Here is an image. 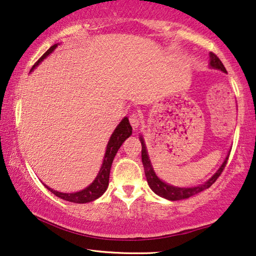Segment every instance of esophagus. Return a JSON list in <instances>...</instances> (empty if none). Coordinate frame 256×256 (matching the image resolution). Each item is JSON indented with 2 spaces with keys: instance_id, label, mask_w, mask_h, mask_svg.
Here are the masks:
<instances>
[{
  "instance_id": "obj_1",
  "label": "esophagus",
  "mask_w": 256,
  "mask_h": 256,
  "mask_svg": "<svg viewBox=\"0 0 256 256\" xmlns=\"http://www.w3.org/2000/svg\"><path fill=\"white\" fill-rule=\"evenodd\" d=\"M130 123H131L133 130H136L139 128V125L141 123V120H140V116L138 115V114H132V115H130Z\"/></svg>"
}]
</instances>
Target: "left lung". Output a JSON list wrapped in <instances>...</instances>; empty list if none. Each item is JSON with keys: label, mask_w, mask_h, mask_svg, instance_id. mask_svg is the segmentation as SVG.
Wrapping results in <instances>:
<instances>
[{"label": "left lung", "mask_w": 256, "mask_h": 256, "mask_svg": "<svg viewBox=\"0 0 256 256\" xmlns=\"http://www.w3.org/2000/svg\"><path fill=\"white\" fill-rule=\"evenodd\" d=\"M210 68H213V70H218L223 72H226L224 66L221 62V60L218 58V56L213 54V52H210ZM139 139L141 141V146H142V150H141V157H142V164H144V174L146 178H147V182L150 186V189L152 190L158 196L165 198V200H186V198L194 196V194L202 192V190L210 188L214 182L216 181L218 176H221V173L224 168V166L228 162V157L230 154V150L226 155V160H223V163L221 164L220 168H218V171L213 174L210 179L204 182V184L194 186H176L172 184H168L164 182L163 180H160V178L157 176L156 172L154 171L152 160H150L148 152H147V147H146V142L142 136H139Z\"/></svg>", "instance_id": "obj_1"}]
</instances>
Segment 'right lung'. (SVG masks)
Instances as JSON below:
<instances>
[{
  "label": "right lung",
  "instance_id": "1",
  "mask_svg": "<svg viewBox=\"0 0 256 256\" xmlns=\"http://www.w3.org/2000/svg\"><path fill=\"white\" fill-rule=\"evenodd\" d=\"M59 46V43L52 46L42 56H40V60L36 62L33 68H32L30 72H33L38 64L43 62L44 59L46 58L48 56H50L52 52L54 51V48ZM132 134V126L130 125V122L128 117H124L123 120L120 122V124L117 125L116 128L114 130L112 134L110 136V139L108 141L107 148H106V152H104V162L102 165H101L99 173L96 174V179L93 180L92 184L90 186H88L86 188H84L83 190H80L77 192H56V190L50 188L46 184H44L46 188L50 190L52 194H54L56 197L62 198V200H64L67 202H76V204H85V202H90L92 200H96L100 196H102L104 192H106L109 184V174H110V168H112V164L114 158H115L117 152L120 148V146L123 144V142L128 138Z\"/></svg>",
  "mask_w": 256,
  "mask_h": 256
}]
</instances>
